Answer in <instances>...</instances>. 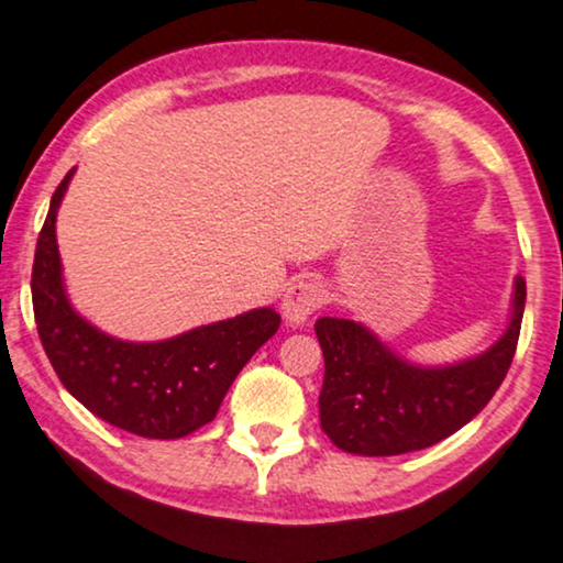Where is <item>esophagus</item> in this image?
I'll return each mask as SVG.
<instances>
[{
	"label": "esophagus",
	"instance_id": "34e87169",
	"mask_svg": "<svg viewBox=\"0 0 563 563\" xmlns=\"http://www.w3.org/2000/svg\"><path fill=\"white\" fill-rule=\"evenodd\" d=\"M323 302V287L316 279H297L282 300V316L287 327H302Z\"/></svg>",
	"mask_w": 563,
	"mask_h": 563
}]
</instances>
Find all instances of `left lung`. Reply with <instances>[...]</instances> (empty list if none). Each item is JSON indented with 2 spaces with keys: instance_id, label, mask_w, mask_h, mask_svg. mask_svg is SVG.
Segmentation results:
<instances>
[{
  "instance_id": "8db88e82",
  "label": "left lung",
  "mask_w": 563,
  "mask_h": 563,
  "mask_svg": "<svg viewBox=\"0 0 563 563\" xmlns=\"http://www.w3.org/2000/svg\"><path fill=\"white\" fill-rule=\"evenodd\" d=\"M527 284L514 279L506 332L472 358L421 366L395 353L366 323L323 316L321 429L340 451L402 455L451 438L490 402L517 353Z\"/></svg>"
}]
</instances>
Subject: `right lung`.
Wrapping results in <instances>:
<instances>
[{
    "instance_id": "1",
    "label": "right lung",
    "mask_w": 563,
    "mask_h": 563,
    "mask_svg": "<svg viewBox=\"0 0 563 563\" xmlns=\"http://www.w3.org/2000/svg\"><path fill=\"white\" fill-rule=\"evenodd\" d=\"M76 168L59 181L33 257L36 329L68 393L108 424L150 440L187 438L216 419L231 382L279 329L274 308L205 323L157 342L118 340L73 308L57 250V210Z\"/></svg>"
}]
</instances>
